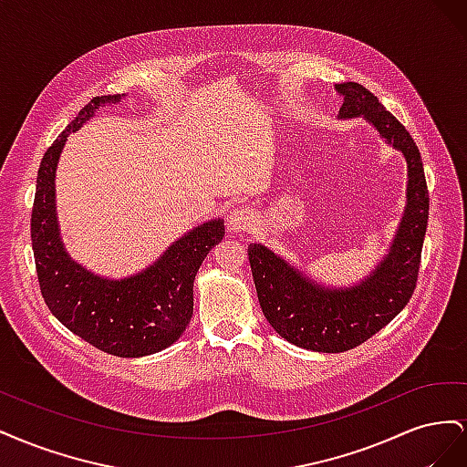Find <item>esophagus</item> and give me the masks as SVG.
Masks as SVG:
<instances>
[{"instance_id": "obj_1", "label": "esophagus", "mask_w": 467, "mask_h": 467, "mask_svg": "<svg viewBox=\"0 0 467 467\" xmlns=\"http://www.w3.org/2000/svg\"><path fill=\"white\" fill-rule=\"evenodd\" d=\"M228 230L230 232H249L253 225V212L249 208H235L228 216Z\"/></svg>"}]
</instances>
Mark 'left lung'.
I'll return each mask as SVG.
<instances>
[{
  "label": "left lung",
  "mask_w": 467,
  "mask_h": 467,
  "mask_svg": "<svg viewBox=\"0 0 467 467\" xmlns=\"http://www.w3.org/2000/svg\"><path fill=\"white\" fill-rule=\"evenodd\" d=\"M341 119L364 117L407 160V208L388 257L374 275L347 290H327L265 245L251 244L249 265L266 321L288 343L316 352H345L368 341L398 316L417 286L429 222V189L411 134L360 83H337Z\"/></svg>",
  "instance_id": "left-lung-1"
}]
</instances>
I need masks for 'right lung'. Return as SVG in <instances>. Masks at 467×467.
<instances>
[{
  "mask_svg": "<svg viewBox=\"0 0 467 467\" xmlns=\"http://www.w3.org/2000/svg\"><path fill=\"white\" fill-rule=\"evenodd\" d=\"M101 95L79 110L42 155L31 214V239L40 294L52 316L95 348L136 358L173 345L192 317V282L208 253L222 242L223 220L206 222L169 247L144 273L122 280L91 275L66 253L54 204V175L67 134L105 103Z\"/></svg>",
  "mask_w": 467,
  "mask_h": 467,
  "instance_id": "add662e5",
  "label": "right lung"
}]
</instances>
